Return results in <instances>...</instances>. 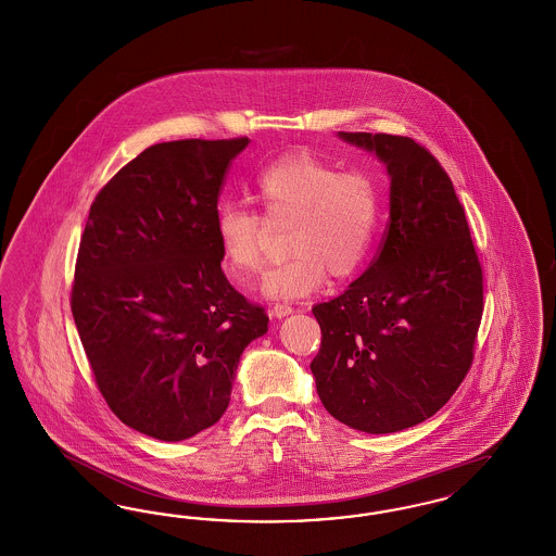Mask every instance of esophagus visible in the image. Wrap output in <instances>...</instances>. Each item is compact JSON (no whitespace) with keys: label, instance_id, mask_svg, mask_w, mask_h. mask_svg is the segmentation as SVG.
<instances>
[{"label":"esophagus","instance_id":"esophagus-1","mask_svg":"<svg viewBox=\"0 0 556 556\" xmlns=\"http://www.w3.org/2000/svg\"><path fill=\"white\" fill-rule=\"evenodd\" d=\"M270 313H273V317L283 318L291 315V313H293V308H291L290 304H275Z\"/></svg>","mask_w":556,"mask_h":556}]
</instances>
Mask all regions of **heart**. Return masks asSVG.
I'll list each match as a JSON object with an SVG mask.
<instances>
[{
	"label": "heart",
	"instance_id": "1",
	"mask_svg": "<svg viewBox=\"0 0 556 556\" xmlns=\"http://www.w3.org/2000/svg\"><path fill=\"white\" fill-rule=\"evenodd\" d=\"M263 216L236 202L220 204L214 238L227 273L250 283L265 263L268 225H290L291 256L263 279L268 298H302L318 290L327 273L345 281L369 265L386 223L379 181L367 170H340L311 154L268 164L256 179Z\"/></svg>",
	"mask_w": 556,
	"mask_h": 556
}]
</instances>
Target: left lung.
Listing matches in <instances>:
<instances>
[{
	"label": "left lung",
	"instance_id": "obj_1",
	"mask_svg": "<svg viewBox=\"0 0 556 556\" xmlns=\"http://www.w3.org/2000/svg\"><path fill=\"white\" fill-rule=\"evenodd\" d=\"M388 166L390 220L369 268L313 308L323 406L367 433L435 415L471 369L483 270L448 173L410 137L340 131Z\"/></svg>",
	"mask_w": 556,
	"mask_h": 556
}]
</instances>
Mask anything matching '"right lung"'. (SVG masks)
<instances>
[{
	"label": "right lung",
	"instance_id": "obj_1",
	"mask_svg": "<svg viewBox=\"0 0 556 556\" xmlns=\"http://www.w3.org/2000/svg\"><path fill=\"white\" fill-rule=\"evenodd\" d=\"M238 139L150 146L96 195L71 308L110 410L162 442L187 440L229 406L239 356L265 308L225 277L216 204Z\"/></svg>",
	"mask_w": 556,
	"mask_h": 556
}]
</instances>
